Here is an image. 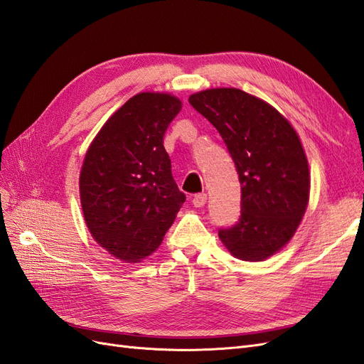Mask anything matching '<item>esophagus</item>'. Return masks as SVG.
Returning a JSON list of instances; mask_svg holds the SVG:
<instances>
[{
  "instance_id": "obj_1",
  "label": "esophagus",
  "mask_w": 364,
  "mask_h": 364,
  "mask_svg": "<svg viewBox=\"0 0 364 364\" xmlns=\"http://www.w3.org/2000/svg\"><path fill=\"white\" fill-rule=\"evenodd\" d=\"M206 194H196L194 197H193V205L196 206V208H202V206H205V203H206Z\"/></svg>"
}]
</instances>
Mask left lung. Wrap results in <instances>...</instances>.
<instances>
[{
	"label": "left lung",
	"mask_w": 364,
	"mask_h": 364,
	"mask_svg": "<svg viewBox=\"0 0 364 364\" xmlns=\"http://www.w3.org/2000/svg\"><path fill=\"white\" fill-rule=\"evenodd\" d=\"M190 103L222 135L241 185V217L218 230L238 259L264 261L299 228L310 200V170L290 121L272 105L237 87H211Z\"/></svg>",
	"instance_id": "obj_1"
}]
</instances>
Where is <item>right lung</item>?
I'll use <instances>...</instances> for the list:
<instances>
[{"label":"right lung","instance_id":"add662e5","mask_svg":"<svg viewBox=\"0 0 364 364\" xmlns=\"http://www.w3.org/2000/svg\"><path fill=\"white\" fill-rule=\"evenodd\" d=\"M181 98L139 92L109 117L87 147L79 188L92 238L117 259L151 255L173 225L185 194L171 176L164 135Z\"/></svg>","mask_w":364,"mask_h":364}]
</instances>
